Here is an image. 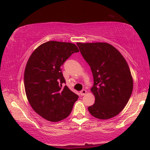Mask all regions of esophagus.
<instances>
[{
  "label": "esophagus",
  "mask_w": 150,
  "mask_h": 150,
  "mask_svg": "<svg viewBox=\"0 0 150 150\" xmlns=\"http://www.w3.org/2000/svg\"><path fill=\"white\" fill-rule=\"evenodd\" d=\"M86 93H87V91H86L85 89H83L82 91H81V92H80V94H81V96H85Z\"/></svg>",
  "instance_id": "1"
}]
</instances>
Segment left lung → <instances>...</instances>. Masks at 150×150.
Masks as SVG:
<instances>
[{
	"mask_svg": "<svg viewBox=\"0 0 150 150\" xmlns=\"http://www.w3.org/2000/svg\"><path fill=\"white\" fill-rule=\"evenodd\" d=\"M91 67L93 86L91 91L95 103L88 107L92 116L108 120L117 115L128 103L133 89V79L126 59L108 43H77Z\"/></svg>",
	"mask_w": 150,
	"mask_h": 150,
	"instance_id": "8db88e82",
	"label": "left lung"
}]
</instances>
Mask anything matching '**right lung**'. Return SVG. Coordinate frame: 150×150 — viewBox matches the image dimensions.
I'll return each instance as SVG.
<instances>
[{
	"mask_svg": "<svg viewBox=\"0 0 150 150\" xmlns=\"http://www.w3.org/2000/svg\"><path fill=\"white\" fill-rule=\"evenodd\" d=\"M75 44L50 41L41 44L30 55L24 74V89L33 109L45 120L57 122L70 114L79 98L66 85L61 67L73 53Z\"/></svg>",
	"mask_w": 150,
	"mask_h": 150,
	"instance_id": "obj_1",
	"label": "right lung"
}]
</instances>
